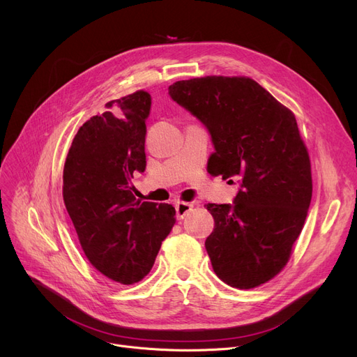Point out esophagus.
Returning a JSON list of instances; mask_svg holds the SVG:
<instances>
[{"label":"esophagus","instance_id":"obj_1","mask_svg":"<svg viewBox=\"0 0 357 357\" xmlns=\"http://www.w3.org/2000/svg\"><path fill=\"white\" fill-rule=\"evenodd\" d=\"M175 208H176V217H178V220H183L185 217H186V214H188L191 210H192V204L191 202H178L176 205H175Z\"/></svg>","mask_w":357,"mask_h":357}]
</instances>
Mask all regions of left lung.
Segmentation results:
<instances>
[{"instance_id": "obj_1", "label": "left lung", "mask_w": 357, "mask_h": 357, "mask_svg": "<svg viewBox=\"0 0 357 357\" xmlns=\"http://www.w3.org/2000/svg\"><path fill=\"white\" fill-rule=\"evenodd\" d=\"M169 96L207 127L213 174L240 182L233 204H207L214 230L205 249L215 275L238 289L268 282L289 260L312 195L295 116L246 77L178 81Z\"/></svg>"}]
</instances>
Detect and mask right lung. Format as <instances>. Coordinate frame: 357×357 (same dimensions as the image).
Returning <instances> with one entry per match:
<instances>
[{"label":"right lung","mask_w":357,"mask_h":357,"mask_svg":"<svg viewBox=\"0 0 357 357\" xmlns=\"http://www.w3.org/2000/svg\"><path fill=\"white\" fill-rule=\"evenodd\" d=\"M146 91L105 104L82 124L63 167V201L91 265L123 285L152 269L162 241L175 224L169 204L140 202L131 185L146 169Z\"/></svg>","instance_id":"obj_1"}]
</instances>
